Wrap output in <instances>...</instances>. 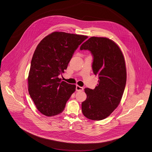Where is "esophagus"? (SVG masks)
<instances>
[{"label": "esophagus", "mask_w": 152, "mask_h": 152, "mask_svg": "<svg viewBox=\"0 0 152 152\" xmlns=\"http://www.w3.org/2000/svg\"><path fill=\"white\" fill-rule=\"evenodd\" d=\"M76 91H82L83 90V87H80V86L77 85V86H76Z\"/></svg>", "instance_id": "34e87169"}]
</instances>
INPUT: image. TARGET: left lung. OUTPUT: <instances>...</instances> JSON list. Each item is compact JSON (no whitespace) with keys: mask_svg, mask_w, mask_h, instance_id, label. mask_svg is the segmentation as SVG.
<instances>
[{"mask_svg":"<svg viewBox=\"0 0 152 152\" xmlns=\"http://www.w3.org/2000/svg\"><path fill=\"white\" fill-rule=\"evenodd\" d=\"M80 49L91 51L94 73L99 77L94 90L84 89L87 98L82 102V112L89 119L101 120L108 117L121 101L127 80L124 56L117 44L106 37H91Z\"/></svg>","mask_w":152,"mask_h":152,"instance_id":"obj_1","label":"left lung"}]
</instances>
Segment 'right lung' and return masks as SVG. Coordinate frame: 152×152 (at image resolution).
<instances>
[{"label":"right lung","mask_w":152,"mask_h":152,"mask_svg":"<svg viewBox=\"0 0 152 152\" xmlns=\"http://www.w3.org/2000/svg\"><path fill=\"white\" fill-rule=\"evenodd\" d=\"M88 36L54 32L46 36L35 50L28 77V91L37 110L47 116L62 113L75 84L61 81L75 51Z\"/></svg>","instance_id":"obj_1"}]
</instances>
